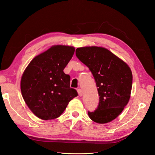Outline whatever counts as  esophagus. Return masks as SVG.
<instances>
[{
	"mask_svg": "<svg viewBox=\"0 0 155 155\" xmlns=\"http://www.w3.org/2000/svg\"><path fill=\"white\" fill-rule=\"evenodd\" d=\"M78 93L79 96H82L83 95V91L81 89H78Z\"/></svg>",
	"mask_w": 155,
	"mask_h": 155,
	"instance_id": "obj_1",
	"label": "esophagus"
}]
</instances>
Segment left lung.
Listing matches in <instances>:
<instances>
[{
    "mask_svg": "<svg viewBox=\"0 0 155 155\" xmlns=\"http://www.w3.org/2000/svg\"><path fill=\"white\" fill-rule=\"evenodd\" d=\"M76 55L91 71L100 96L97 107L94 111H88V116L97 124L110 122L128 104L132 88V72L124 61L104 48H78Z\"/></svg>",
    "mask_w": 155,
    "mask_h": 155,
    "instance_id": "8db88e82",
    "label": "left lung"
}]
</instances>
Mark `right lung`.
<instances>
[{
  "instance_id": "right-lung-1",
  "label": "right lung",
  "mask_w": 155,
  "mask_h": 155,
  "mask_svg": "<svg viewBox=\"0 0 155 155\" xmlns=\"http://www.w3.org/2000/svg\"><path fill=\"white\" fill-rule=\"evenodd\" d=\"M72 46L56 45L32 59L21 81L22 96L29 109L44 120L58 118L78 96L63 70L72 59Z\"/></svg>"
}]
</instances>
